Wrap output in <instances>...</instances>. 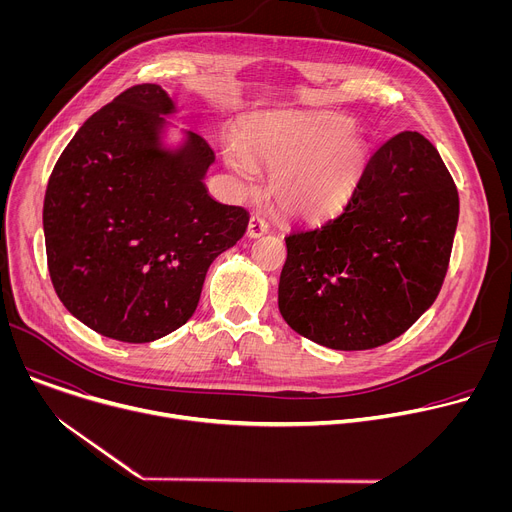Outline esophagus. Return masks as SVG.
<instances>
[{"label":"esophagus","instance_id":"esophagus-1","mask_svg":"<svg viewBox=\"0 0 512 512\" xmlns=\"http://www.w3.org/2000/svg\"><path fill=\"white\" fill-rule=\"evenodd\" d=\"M267 229H269V225H267V221L263 216H259V214H253L251 218H249V225H247V235L249 237H261L263 233H267Z\"/></svg>","mask_w":512,"mask_h":512}]
</instances>
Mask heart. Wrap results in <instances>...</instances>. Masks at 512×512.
<instances>
[{
	"mask_svg": "<svg viewBox=\"0 0 512 512\" xmlns=\"http://www.w3.org/2000/svg\"><path fill=\"white\" fill-rule=\"evenodd\" d=\"M338 113H261L239 131L225 160L247 186L255 166L275 170L271 196L279 210L300 218L336 212L356 188L367 164V143Z\"/></svg>",
	"mask_w": 512,
	"mask_h": 512,
	"instance_id": "1",
	"label": "heart"
}]
</instances>
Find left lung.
I'll return each instance as SVG.
<instances>
[{
    "mask_svg": "<svg viewBox=\"0 0 512 512\" xmlns=\"http://www.w3.org/2000/svg\"><path fill=\"white\" fill-rule=\"evenodd\" d=\"M458 214V188L433 143L417 131L393 135L338 216L285 237L283 320L334 350L395 340L440 294Z\"/></svg>",
    "mask_w": 512,
    "mask_h": 512,
    "instance_id": "obj_1",
    "label": "left lung"
}]
</instances>
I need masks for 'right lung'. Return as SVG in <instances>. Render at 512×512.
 <instances>
[{"label": "right lung", "instance_id": "right-lung-1", "mask_svg": "<svg viewBox=\"0 0 512 512\" xmlns=\"http://www.w3.org/2000/svg\"><path fill=\"white\" fill-rule=\"evenodd\" d=\"M174 101L135 85L91 115L60 154L44 196L48 271L64 308L121 342H152L186 324L210 263L247 229L243 206L216 202L206 139L164 150Z\"/></svg>", "mask_w": 512, "mask_h": 512}]
</instances>
